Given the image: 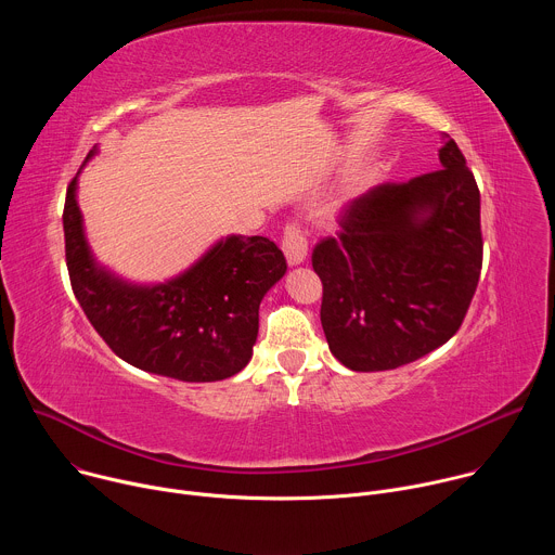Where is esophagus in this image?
<instances>
[{"mask_svg": "<svg viewBox=\"0 0 555 555\" xmlns=\"http://www.w3.org/2000/svg\"><path fill=\"white\" fill-rule=\"evenodd\" d=\"M281 248H283V255L289 266H300L307 259V240L302 236L298 225H294V223L285 225Z\"/></svg>", "mask_w": 555, "mask_h": 555, "instance_id": "esophagus-1", "label": "esophagus"}]
</instances>
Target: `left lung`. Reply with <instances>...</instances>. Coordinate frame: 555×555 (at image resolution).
Listing matches in <instances>:
<instances>
[{
	"mask_svg": "<svg viewBox=\"0 0 555 555\" xmlns=\"http://www.w3.org/2000/svg\"><path fill=\"white\" fill-rule=\"evenodd\" d=\"M439 163V171L353 199L338 236L313 248L323 332L351 371L398 369L446 345L477 292L481 193L450 135Z\"/></svg>",
	"mask_w": 555,
	"mask_h": 555,
	"instance_id": "left-lung-1",
	"label": "left lung"
}]
</instances>
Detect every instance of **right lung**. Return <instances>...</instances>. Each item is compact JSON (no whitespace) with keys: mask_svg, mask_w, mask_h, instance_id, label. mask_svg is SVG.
<instances>
[{"mask_svg":"<svg viewBox=\"0 0 555 555\" xmlns=\"http://www.w3.org/2000/svg\"><path fill=\"white\" fill-rule=\"evenodd\" d=\"M96 153L90 151L88 160ZM76 178L63 208L69 283L109 349L142 371L182 382H217L253 358L259 305L287 270L266 236L230 234L180 276L135 285L101 268L88 246Z\"/></svg>","mask_w":555,"mask_h":555,"instance_id":"right-lung-1","label":"right lung"}]
</instances>
